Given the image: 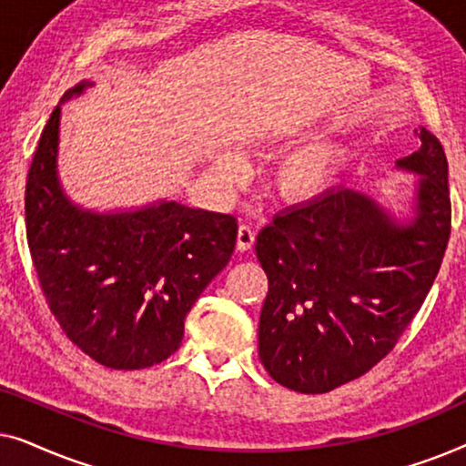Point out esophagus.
I'll use <instances>...</instances> for the list:
<instances>
[{"mask_svg":"<svg viewBox=\"0 0 466 466\" xmlns=\"http://www.w3.org/2000/svg\"><path fill=\"white\" fill-rule=\"evenodd\" d=\"M254 238H257V235H254V228L250 225H241L238 228V250L239 252L250 250L254 246Z\"/></svg>","mask_w":466,"mask_h":466,"instance_id":"esophagus-1","label":"esophagus"}]
</instances>
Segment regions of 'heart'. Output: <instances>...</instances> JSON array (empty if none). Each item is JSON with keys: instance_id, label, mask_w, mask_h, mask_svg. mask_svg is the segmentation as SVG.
Wrapping results in <instances>:
<instances>
[{"instance_id": "obj_1", "label": "heart", "mask_w": 466, "mask_h": 466, "mask_svg": "<svg viewBox=\"0 0 466 466\" xmlns=\"http://www.w3.org/2000/svg\"><path fill=\"white\" fill-rule=\"evenodd\" d=\"M343 148L333 142H311L292 150L282 158L276 171V193L290 206L318 201L333 187L337 174L343 163ZM220 167L228 176H235L241 169L238 155H227L220 161Z\"/></svg>"}]
</instances>
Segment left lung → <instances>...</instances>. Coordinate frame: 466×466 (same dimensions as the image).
<instances>
[{
  "label": "left lung",
  "instance_id": "8db88e82",
  "mask_svg": "<svg viewBox=\"0 0 466 466\" xmlns=\"http://www.w3.org/2000/svg\"><path fill=\"white\" fill-rule=\"evenodd\" d=\"M397 161L418 176L411 216L373 197L330 188L276 214L257 238L269 279L258 356L278 384L322 394L384 359L422 308L450 239L448 158L429 129Z\"/></svg>",
  "mask_w": 466,
  "mask_h": 466
}]
</instances>
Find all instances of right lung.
I'll list each match as a JSON object with an SVG mask.
<instances>
[{"label": "right lung", "mask_w": 466, "mask_h": 466, "mask_svg": "<svg viewBox=\"0 0 466 466\" xmlns=\"http://www.w3.org/2000/svg\"><path fill=\"white\" fill-rule=\"evenodd\" d=\"M88 86L82 80L61 104ZM61 104L42 131L25 190L40 286L66 335L99 365H158L180 348L184 318L231 258L238 220L167 199L116 212L74 203L56 165Z\"/></svg>", "instance_id": "right-lung-1"}]
</instances>
